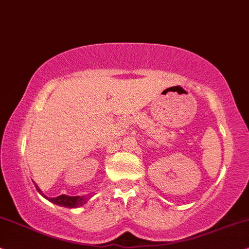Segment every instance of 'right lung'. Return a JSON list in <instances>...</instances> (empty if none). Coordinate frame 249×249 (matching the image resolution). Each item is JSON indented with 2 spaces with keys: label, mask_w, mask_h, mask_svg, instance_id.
Masks as SVG:
<instances>
[{
  "label": "right lung",
  "mask_w": 249,
  "mask_h": 249,
  "mask_svg": "<svg viewBox=\"0 0 249 249\" xmlns=\"http://www.w3.org/2000/svg\"><path fill=\"white\" fill-rule=\"evenodd\" d=\"M36 189H37V191L39 194L42 195L43 197L46 198V199L51 201V203H54L57 205H60V206H65V207H69V208H75V207H79L82 206V205H84L88 199H86L85 197H79V196H75V197H71V196H66V195H61V196H58L55 198H49L44 196V195L42 194L41 189H39L37 185L35 184Z\"/></svg>",
  "instance_id": "obj_1"
}]
</instances>
